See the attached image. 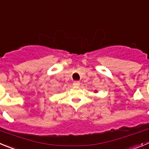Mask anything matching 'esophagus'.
I'll list each match as a JSON object with an SVG mask.
<instances>
[{
	"label": "esophagus",
	"instance_id": "1",
	"mask_svg": "<svg viewBox=\"0 0 149 149\" xmlns=\"http://www.w3.org/2000/svg\"><path fill=\"white\" fill-rule=\"evenodd\" d=\"M73 86L74 87H79V84H80V82L79 81H75L74 82H73Z\"/></svg>",
	"mask_w": 149,
	"mask_h": 149
}]
</instances>
